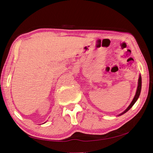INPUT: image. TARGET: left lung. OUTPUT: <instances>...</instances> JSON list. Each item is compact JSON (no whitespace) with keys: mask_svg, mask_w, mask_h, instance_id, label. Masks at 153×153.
<instances>
[{"mask_svg":"<svg viewBox=\"0 0 153 153\" xmlns=\"http://www.w3.org/2000/svg\"><path fill=\"white\" fill-rule=\"evenodd\" d=\"M141 75H140L139 76V79H138V85H137V91H136V95L134 96V97L132 101L131 102V103L130 104V105L128 106V107L126 108L123 112L121 113V114H120L119 115H123L125 113H126V111H128L132 107V106L134 105V103L136 102V100H137V99L139 98L140 97V92H141Z\"/></svg>","mask_w":153,"mask_h":153,"instance_id":"8db88e82","label":"left lung"}]
</instances>
